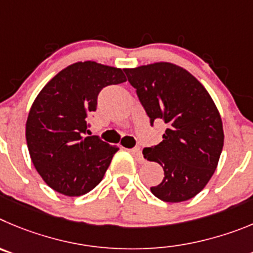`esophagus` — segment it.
I'll return each instance as SVG.
<instances>
[{
	"mask_svg": "<svg viewBox=\"0 0 253 253\" xmlns=\"http://www.w3.org/2000/svg\"><path fill=\"white\" fill-rule=\"evenodd\" d=\"M131 151V154L133 155L136 158V160L138 161V163H143V156H142V151H141L140 147H133V149L129 150Z\"/></svg>",
	"mask_w": 253,
	"mask_h": 253,
	"instance_id": "1",
	"label": "esophagus"
}]
</instances>
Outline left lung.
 Here are the masks:
<instances>
[{
	"label": "left lung",
	"instance_id": "left-lung-1",
	"mask_svg": "<svg viewBox=\"0 0 253 253\" xmlns=\"http://www.w3.org/2000/svg\"><path fill=\"white\" fill-rule=\"evenodd\" d=\"M127 79L151 124H166L163 141L143 158L163 166L164 179L151 193L168 203L194 198L214 174L224 142L219 111L208 90L184 68L159 61L126 68Z\"/></svg>",
	"mask_w": 253,
	"mask_h": 253
}]
</instances>
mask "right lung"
<instances>
[{
	"instance_id": "add662e5",
	"label": "right lung",
	"mask_w": 253,
	"mask_h": 253,
	"mask_svg": "<svg viewBox=\"0 0 253 253\" xmlns=\"http://www.w3.org/2000/svg\"><path fill=\"white\" fill-rule=\"evenodd\" d=\"M126 81L120 68L78 61L36 95L26 121L27 149L36 171L55 192L79 197L101 183L118 146L88 136L87 116L97 110L102 88Z\"/></svg>"
}]
</instances>
